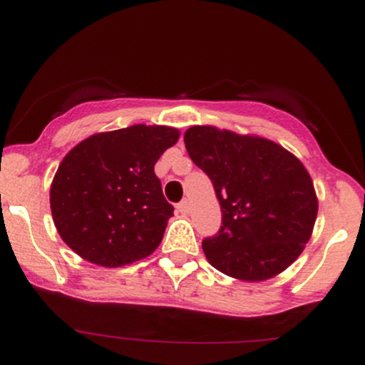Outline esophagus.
Returning a JSON list of instances; mask_svg holds the SVG:
<instances>
[{
  "mask_svg": "<svg viewBox=\"0 0 365 365\" xmlns=\"http://www.w3.org/2000/svg\"><path fill=\"white\" fill-rule=\"evenodd\" d=\"M177 209H178L180 215H188V211H190V204H188V200L185 199L178 204Z\"/></svg>",
  "mask_w": 365,
  "mask_h": 365,
  "instance_id": "esophagus-1",
  "label": "esophagus"
}]
</instances>
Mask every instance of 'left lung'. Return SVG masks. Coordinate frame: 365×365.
<instances>
[{
	"label": "left lung",
	"mask_w": 365,
	"mask_h": 365,
	"mask_svg": "<svg viewBox=\"0 0 365 365\" xmlns=\"http://www.w3.org/2000/svg\"><path fill=\"white\" fill-rule=\"evenodd\" d=\"M183 140L221 206L220 232L202 240L211 266L244 282L287 269L302 254L317 216L302 163L273 140L209 125L190 127Z\"/></svg>",
	"instance_id": "1"
}]
</instances>
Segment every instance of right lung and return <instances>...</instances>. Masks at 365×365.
Wrapping results in <instances>:
<instances>
[{"instance_id": "obj_1", "label": "right lung", "mask_w": 365, "mask_h": 365, "mask_svg": "<svg viewBox=\"0 0 365 365\" xmlns=\"http://www.w3.org/2000/svg\"><path fill=\"white\" fill-rule=\"evenodd\" d=\"M178 137L177 128L132 125L94 133L63 158L49 202L54 226L75 254L120 267L158 249L173 206L154 165Z\"/></svg>"}]
</instances>
